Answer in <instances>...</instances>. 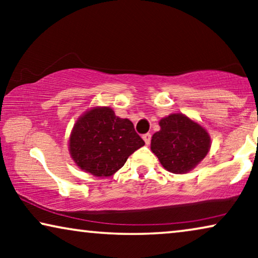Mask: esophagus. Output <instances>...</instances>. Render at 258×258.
I'll return each instance as SVG.
<instances>
[{
	"label": "esophagus",
	"instance_id": "34e87169",
	"mask_svg": "<svg viewBox=\"0 0 258 258\" xmlns=\"http://www.w3.org/2000/svg\"><path fill=\"white\" fill-rule=\"evenodd\" d=\"M142 139L144 140V142H146V144L148 146V144H150V141H151V135L149 133L144 134V135L142 136Z\"/></svg>",
	"mask_w": 258,
	"mask_h": 258
}]
</instances>
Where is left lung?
<instances>
[{
    "mask_svg": "<svg viewBox=\"0 0 258 258\" xmlns=\"http://www.w3.org/2000/svg\"><path fill=\"white\" fill-rule=\"evenodd\" d=\"M160 132L151 139V150L168 171L184 174L200 163L210 149L207 130L182 114L160 121Z\"/></svg>",
    "mask_w": 258,
    "mask_h": 258,
    "instance_id": "8db88e82",
    "label": "left lung"
}]
</instances>
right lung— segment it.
Wrapping results in <instances>:
<instances>
[{"label": "right lung", "mask_w": 258, "mask_h": 258, "mask_svg": "<svg viewBox=\"0 0 258 258\" xmlns=\"http://www.w3.org/2000/svg\"><path fill=\"white\" fill-rule=\"evenodd\" d=\"M144 146L132 121L119 118L110 108H94L76 122L70 136L75 163L98 177L115 174L134 151Z\"/></svg>", "instance_id": "right-lung-1"}]
</instances>
